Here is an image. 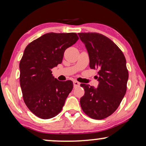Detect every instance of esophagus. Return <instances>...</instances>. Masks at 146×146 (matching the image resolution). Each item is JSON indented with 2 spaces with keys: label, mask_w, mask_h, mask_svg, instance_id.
Listing matches in <instances>:
<instances>
[{
  "label": "esophagus",
  "mask_w": 146,
  "mask_h": 146,
  "mask_svg": "<svg viewBox=\"0 0 146 146\" xmlns=\"http://www.w3.org/2000/svg\"><path fill=\"white\" fill-rule=\"evenodd\" d=\"M73 83H74V88L79 86L80 84V82H78L76 81V80L74 81Z\"/></svg>",
  "instance_id": "34e87169"
}]
</instances>
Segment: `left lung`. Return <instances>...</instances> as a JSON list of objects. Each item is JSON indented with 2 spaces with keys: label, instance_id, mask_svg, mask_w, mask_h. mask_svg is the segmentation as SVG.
Instances as JSON below:
<instances>
[{
  "label": "left lung",
  "instance_id": "left-lung-1",
  "mask_svg": "<svg viewBox=\"0 0 146 146\" xmlns=\"http://www.w3.org/2000/svg\"><path fill=\"white\" fill-rule=\"evenodd\" d=\"M88 53L90 67L98 69V88L81 84L84 95L80 106L86 114L102 119L116 110L126 92L128 71L125 56L108 38L96 33L78 34Z\"/></svg>",
  "mask_w": 146,
  "mask_h": 146
}]
</instances>
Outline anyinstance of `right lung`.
I'll return each mask as SVG.
<instances>
[{
    "label": "right lung",
    "instance_id": "add662e5",
    "mask_svg": "<svg viewBox=\"0 0 146 146\" xmlns=\"http://www.w3.org/2000/svg\"><path fill=\"white\" fill-rule=\"evenodd\" d=\"M76 33H49L26 47L20 62V84L25 104L37 117L50 119L60 112L73 88L71 80L54 78L52 69L61 64L66 49L76 42Z\"/></svg>",
    "mask_w": 146,
    "mask_h": 146
}]
</instances>
